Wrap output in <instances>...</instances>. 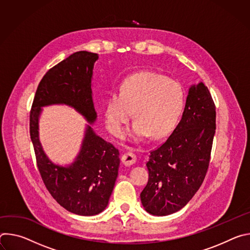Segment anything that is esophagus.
<instances>
[{"label":"esophagus","instance_id":"34e87169","mask_svg":"<svg viewBox=\"0 0 250 250\" xmlns=\"http://www.w3.org/2000/svg\"><path fill=\"white\" fill-rule=\"evenodd\" d=\"M122 161H123L124 165L130 166V165H132L136 161V155L134 153H132V152H126V153H125L123 155Z\"/></svg>","mask_w":250,"mask_h":250}]
</instances>
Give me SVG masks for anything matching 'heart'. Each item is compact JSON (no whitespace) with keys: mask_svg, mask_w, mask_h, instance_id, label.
<instances>
[{"mask_svg":"<svg viewBox=\"0 0 250 250\" xmlns=\"http://www.w3.org/2000/svg\"><path fill=\"white\" fill-rule=\"evenodd\" d=\"M184 91L179 83L163 75L142 71L125 78L119 93L105 103V125L112 134L121 136L131 118L135 122L128 135L135 139L151 135L160 138L177 125L184 108Z\"/></svg>","mask_w":250,"mask_h":250,"instance_id":"obj_1","label":"heart"}]
</instances>
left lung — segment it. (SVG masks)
<instances>
[{"label": "left lung", "mask_w": 250, "mask_h": 250, "mask_svg": "<svg viewBox=\"0 0 250 250\" xmlns=\"http://www.w3.org/2000/svg\"><path fill=\"white\" fill-rule=\"evenodd\" d=\"M216 131V105L207 86H192L182 119L169 137L150 151L149 177L140 193L151 215L167 216L181 209L201 187L210 159Z\"/></svg>", "instance_id": "8db88e82"}]
</instances>
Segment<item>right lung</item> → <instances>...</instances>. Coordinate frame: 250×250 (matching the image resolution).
<instances>
[{
  "label": "right lung",
  "instance_id": "right-lung-1",
  "mask_svg": "<svg viewBox=\"0 0 250 250\" xmlns=\"http://www.w3.org/2000/svg\"><path fill=\"white\" fill-rule=\"evenodd\" d=\"M97 53L78 51L50 68L35 92L29 114V133L42 179L53 199L80 216H95L108 206L120 167L119 150L87 126L79 155L62 167L45 155L39 138L42 106L66 104L86 120L96 121L91 81Z\"/></svg>",
  "mask_w": 250,
  "mask_h": 250
}]
</instances>
